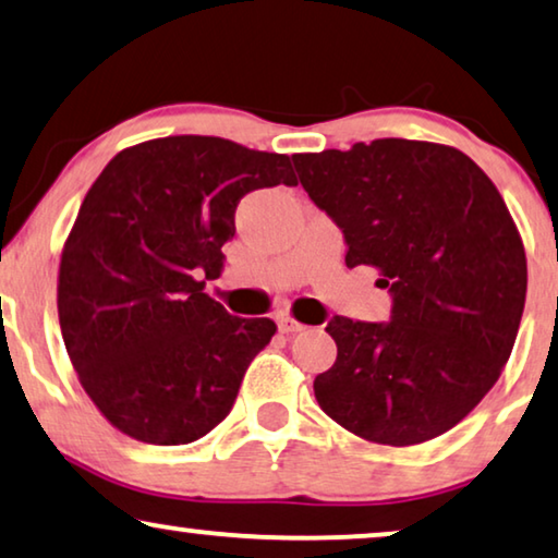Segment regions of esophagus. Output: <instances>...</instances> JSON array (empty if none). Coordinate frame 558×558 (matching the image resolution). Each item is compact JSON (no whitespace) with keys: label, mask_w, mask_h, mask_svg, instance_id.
I'll list each match as a JSON object with an SVG mask.
<instances>
[{"label":"esophagus","mask_w":558,"mask_h":558,"mask_svg":"<svg viewBox=\"0 0 558 558\" xmlns=\"http://www.w3.org/2000/svg\"><path fill=\"white\" fill-rule=\"evenodd\" d=\"M278 328L282 333H298V331H303V324L301 320H295V318H290V316H282L280 320H278Z\"/></svg>","instance_id":"34e87169"}]
</instances>
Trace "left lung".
I'll return each instance as SVG.
<instances>
[{
	"label": "left lung",
	"mask_w": 558,
	"mask_h": 558,
	"mask_svg": "<svg viewBox=\"0 0 558 558\" xmlns=\"http://www.w3.org/2000/svg\"><path fill=\"white\" fill-rule=\"evenodd\" d=\"M308 197L347 238V265L391 290L389 324L333 316V366L313 391L366 442L410 447L452 429L498 381L525 303L521 232L490 177L458 148L376 138L293 154Z\"/></svg>",
	"instance_id": "8db88e82"
}]
</instances>
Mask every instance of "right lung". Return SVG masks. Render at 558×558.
<instances>
[{"instance_id":"1","label":"right lung","mask_w":558,"mask_h":558,"mask_svg":"<svg viewBox=\"0 0 558 558\" xmlns=\"http://www.w3.org/2000/svg\"><path fill=\"white\" fill-rule=\"evenodd\" d=\"M295 186L290 156L217 136H167L113 156L62 245L58 318L98 412L138 442L186 445L230 414L270 318H238L204 293L222 276L234 209Z\"/></svg>"}]
</instances>
